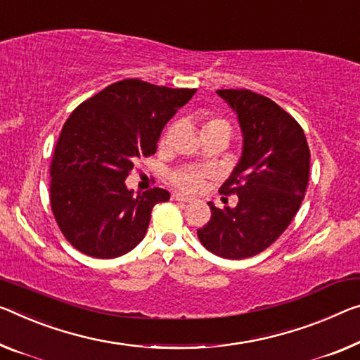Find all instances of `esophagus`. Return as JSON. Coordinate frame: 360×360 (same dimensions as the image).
Wrapping results in <instances>:
<instances>
[{"instance_id":"obj_1","label":"esophagus","mask_w":360,"mask_h":360,"mask_svg":"<svg viewBox=\"0 0 360 360\" xmlns=\"http://www.w3.org/2000/svg\"><path fill=\"white\" fill-rule=\"evenodd\" d=\"M172 199H174V201H181V202H191L193 201V198H188L185 195H180V193H174Z\"/></svg>"}]
</instances>
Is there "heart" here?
<instances>
[{
  "label": "heart",
  "mask_w": 360,
  "mask_h": 360,
  "mask_svg": "<svg viewBox=\"0 0 360 360\" xmlns=\"http://www.w3.org/2000/svg\"><path fill=\"white\" fill-rule=\"evenodd\" d=\"M211 131H224V134H231V125L226 119L222 117H211L207 119L206 122H204L202 127V134H211ZM167 135L165 134L162 138V143L167 141ZM202 179L204 175L201 172H198V170H191V169H181V170H176L172 175H170V180H172V184L180 188L181 191H186V193H193L196 191L199 186L202 185Z\"/></svg>",
  "instance_id": "obj_1"
}]
</instances>
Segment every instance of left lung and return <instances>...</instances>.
<instances>
[{
  "instance_id": "left-lung-1",
  "label": "left lung",
  "mask_w": 360,
  "mask_h": 360,
  "mask_svg": "<svg viewBox=\"0 0 360 360\" xmlns=\"http://www.w3.org/2000/svg\"><path fill=\"white\" fill-rule=\"evenodd\" d=\"M236 112L241 158L220 193H236L235 207L219 209L198 230L207 251L246 259L269 248L300 211L309 180V153L301 125L272 99L251 90H217Z\"/></svg>"
}]
</instances>
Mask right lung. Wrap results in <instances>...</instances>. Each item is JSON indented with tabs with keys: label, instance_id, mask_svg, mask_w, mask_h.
<instances>
[{
	"label": "right lung",
	"instance_id": "add662e5",
	"mask_svg": "<svg viewBox=\"0 0 360 360\" xmlns=\"http://www.w3.org/2000/svg\"><path fill=\"white\" fill-rule=\"evenodd\" d=\"M196 90L127 79L70 114L51 161V209L60 231L86 256L114 259L146 235L151 211L170 193L135 196L125 184L135 161L156 153L161 131Z\"/></svg>",
	"mask_w": 360,
	"mask_h": 360
}]
</instances>
